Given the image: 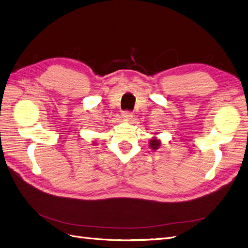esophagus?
Listing matches in <instances>:
<instances>
[{
    "label": "esophagus",
    "instance_id": "obj_1",
    "mask_svg": "<svg viewBox=\"0 0 248 248\" xmlns=\"http://www.w3.org/2000/svg\"><path fill=\"white\" fill-rule=\"evenodd\" d=\"M122 118L125 119V120H130L132 119V112L131 111H128V110H124L122 112Z\"/></svg>",
    "mask_w": 248,
    "mask_h": 248
}]
</instances>
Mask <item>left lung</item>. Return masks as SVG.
I'll return each instance as SVG.
<instances>
[{
	"label": "left lung",
	"mask_w": 248,
	"mask_h": 248,
	"mask_svg": "<svg viewBox=\"0 0 248 248\" xmlns=\"http://www.w3.org/2000/svg\"><path fill=\"white\" fill-rule=\"evenodd\" d=\"M150 147H151L152 150H157L160 147V140H157L156 138L150 140Z\"/></svg>",
	"instance_id": "obj_1"
}]
</instances>
